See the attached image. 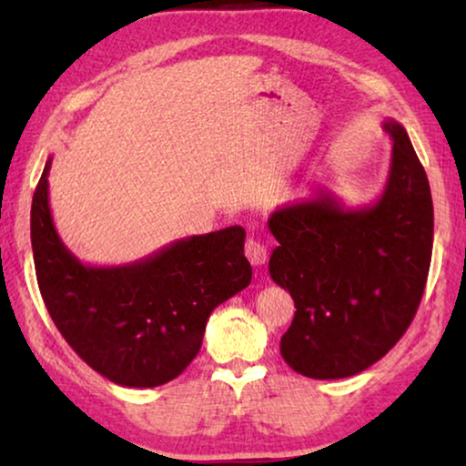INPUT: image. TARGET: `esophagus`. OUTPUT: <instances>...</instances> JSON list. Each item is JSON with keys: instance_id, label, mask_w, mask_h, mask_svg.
<instances>
[{"instance_id": "esophagus-1", "label": "esophagus", "mask_w": 466, "mask_h": 466, "mask_svg": "<svg viewBox=\"0 0 466 466\" xmlns=\"http://www.w3.org/2000/svg\"><path fill=\"white\" fill-rule=\"evenodd\" d=\"M244 255L255 267H261L267 261V248L255 238H248L247 244H244Z\"/></svg>"}]
</instances>
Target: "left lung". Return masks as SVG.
I'll list each match as a JSON object with an SVG mask.
<instances>
[{
	"label": "left lung",
	"instance_id": "left-lung-1",
	"mask_svg": "<svg viewBox=\"0 0 466 466\" xmlns=\"http://www.w3.org/2000/svg\"><path fill=\"white\" fill-rule=\"evenodd\" d=\"M390 168L378 199L347 208L327 188L269 216L279 247L271 279L294 298L281 358L317 380L356 376L389 353L411 325L428 281L433 205L405 127L386 119Z\"/></svg>",
	"mask_w": 466,
	"mask_h": 466
}]
</instances>
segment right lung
<instances>
[{
  "instance_id": "1",
  "label": "right lung",
  "mask_w": 466,
  "mask_h": 466,
  "mask_svg": "<svg viewBox=\"0 0 466 466\" xmlns=\"http://www.w3.org/2000/svg\"><path fill=\"white\" fill-rule=\"evenodd\" d=\"M49 157L30 209L36 281L55 327L86 364L131 389L167 384L201 350L216 306L250 283L244 228L188 236L127 265H86L55 230Z\"/></svg>"
}]
</instances>
